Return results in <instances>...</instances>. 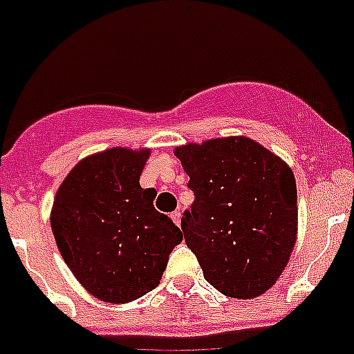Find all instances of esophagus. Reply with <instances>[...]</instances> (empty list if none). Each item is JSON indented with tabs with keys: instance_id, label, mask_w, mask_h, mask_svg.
Returning a JSON list of instances; mask_svg holds the SVG:
<instances>
[{
	"instance_id": "34e87169",
	"label": "esophagus",
	"mask_w": 354,
	"mask_h": 354,
	"mask_svg": "<svg viewBox=\"0 0 354 354\" xmlns=\"http://www.w3.org/2000/svg\"><path fill=\"white\" fill-rule=\"evenodd\" d=\"M171 218L174 221V224H176V226H182V213H180V211H174V213H171Z\"/></svg>"
}]
</instances>
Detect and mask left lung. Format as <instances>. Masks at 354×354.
I'll return each instance as SVG.
<instances>
[{
    "instance_id": "obj_1",
    "label": "left lung",
    "mask_w": 354,
    "mask_h": 354,
    "mask_svg": "<svg viewBox=\"0 0 354 354\" xmlns=\"http://www.w3.org/2000/svg\"><path fill=\"white\" fill-rule=\"evenodd\" d=\"M194 193L182 230L205 281L230 297H257L283 274L297 232L290 167L248 138L176 149Z\"/></svg>"
}]
</instances>
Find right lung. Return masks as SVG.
Masks as SVG:
<instances>
[{
    "label": "right lung",
    "instance_id": "1",
    "mask_svg": "<svg viewBox=\"0 0 354 354\" xmlns=\"http://www.w3.org/2000/svg\"><path fill=\"white\" fill-rule=\"evenodd\" d=\"M150 150L110 149L75 165L53 204L57 246L86 290L128 303L160 285L182 230L156 211L139 176Z\"/></svg>",
    "mask_w": 354,
    "mask_h": 354
}]
</instances>
